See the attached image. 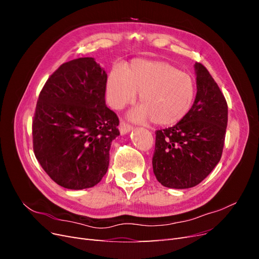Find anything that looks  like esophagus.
Wrapping results in <instances>:
<instances>
[{
    "label": "esophagus",
    "instance_id": "obj_1",
    "mask_svg": "<svg viewBox=\"0 0 259 259\" xmlns=\"http://www.w3.org/2000/svg\"><path fill=\"white\" fill-rule=\"evenodd\" d=\"M119 130H120L121 135H125V134H127V133H130L133 130V127L131 126L130 124H126L125 122H121Z\"/></svg>",
    "mask_w": 259,
    "mask_h": 259
}]
</instances>
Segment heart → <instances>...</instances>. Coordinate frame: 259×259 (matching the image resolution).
I'll return each instance as SVG.
<instances>
[{
  "label": "heart",
  "mask_w": 259,
  "mask_h": 259,
  "mask_svg": "<svg viewBox=\"0 0 259 259\" xmlns=\"http://www.w3.org/2000/svg\"><path fill=\"white\" fill-rule=\"evenodd\" d=\"M110 106L120 110L136 99L140 106L130 113L138 123L151 121L161 126L175 124L190 110L194 84L187 72L166 61L134 59L123 71L113 69L106 80Z\"/></svg>",
  "instance_id": "obj_1"
}]
</instances>
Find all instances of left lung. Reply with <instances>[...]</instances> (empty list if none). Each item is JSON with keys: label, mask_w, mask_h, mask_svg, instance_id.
I'll use <instances>...</instances> for the list:
<instances>
[{"label": "left lung", "mask_w": 259, "mask_h": 259, "mask_svg": "<svg viewBox=\"0 0 259 259\" xmlns=\"http://www.w3.org/2000/svg\"><path fill=\"white\" fill-rule=\"evenodd\" d=\"M197 95L188 113L173 127L155 132L153 173L167 188L199 185L222 158L228 106L207 69L195 62Z\"/></svg>", "instance_id": "obj_1"}]
</instances>
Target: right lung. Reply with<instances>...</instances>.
Here are the masks:
<instances>
[{
  "instance_id": "add662e5",
  "label": "right lung",
  "mask_w": 259,
  "mask_h": 259,
  "mask_svg": "<svg viewBox=\"0 0 259 259\" xmlns=\"http://www.w3.org/2000/svg\"><path fill=\"white\" fill-rule=\"evenodd\" d=\"M107 73L92 57L62 64L40 93L33 150L55 183L72 190L97 185L109 166L119 117L106 106Z\"/></svg>"
}]
</instances>
